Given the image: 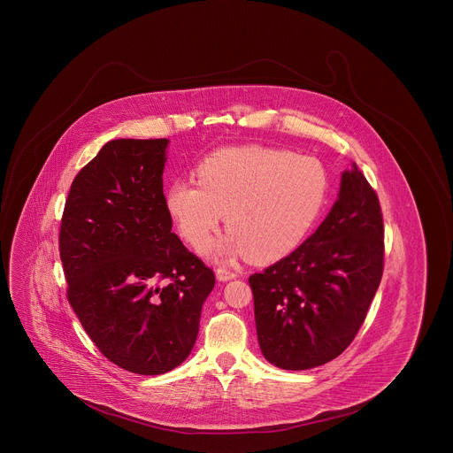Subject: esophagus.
<instances>
[{
	"mask_svg": "<svg viewBox=\"0 0 453 453\" xmlns=\"http://www.w3.org/2000/svg\"><path fill=\"white\" fill-rule=\"evenodd\" d=\"M216 278H218L219 281H230V280H235V278H237V273L228 271V269H225V267H219V269H216Z\"/></svg>",
	"mask_w": 453,
	"mask_h": 453,
	"instance_id": "1",
	"label": "esophagus"
}]
</instances>
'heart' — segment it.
<instances>
[{
    "mask_svg": "<svg viewBox=\"0 0 453 453\" xmlns=\"http://www.w3.org/2000/svg\"><path fill=\"white\" fill-rule=\"evenodd\" d=\"M196 175L197 182L177 179L168 186L165 208L196 250L210 245L226 215L230 234L213 249L219 261L285 257L307 237L329 194L320 160L264 146L219 150Z\"/></svg>",
    "mask_w": 453,
    "mask_h": 453,
    "instance_id": "b5f03b06",
    "label": "heart"
}]
</instances>
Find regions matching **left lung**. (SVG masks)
I'll return each mask as SVG.
<instances>
[{"label":"left lung","mask_w":453,"mask_h":453,"mask_svg":"<svg viewBox=\"0 0 453 453\" xmlns=\"http://www.w3.org/2000/svg\"><path fill=\"white\" fill-rule=\"evenodd\" d=\"M383 250L379 196L353 164L320 226L249 278L264 357L283 370H309L339 357L379 289Z\"/></svg>","instance_id":"obj_1"}]
</instances>
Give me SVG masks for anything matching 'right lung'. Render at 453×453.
I'll use <instances>...</instances> for the list:
<instances>
[{"label": "right lung", "mask_w": 453, "mask_h": 453, "mask_svg": "<svg viewBox=\"0 0 453 453\" xmlns=\"http://www.w3.org/2000/svg\"><path fill=\"white\" fill-rule=\"evenodd\" d=\"M168 140H112L78 172L59 230L68 302L98 351L138 375L189 357L215 273L172 232Z\"/></svg>", "instance_id": "add662e5"}]
</instances>
